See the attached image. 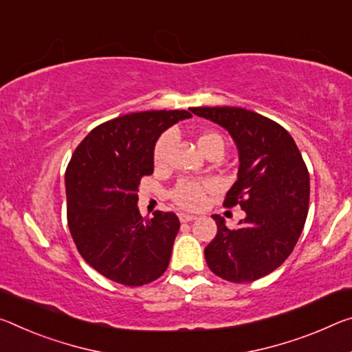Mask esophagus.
<instances>
[{
  "mask_svg": "<svg viewBox=\"0 0 352 352\" xmlns=\"http://www.w3.org/2000/svg\"><path fill=\"white\" fill-rule=\"evenodd\" d=\"M178 219H180V222H191V221L196 219V216L186 214V213H180V214H178Z\"/></svg>",
  "mask_w": 352,
  "mask_h": 352,
  "instance_id": "esophagus-1",
  "label": "esophagus"
}]
</instances>
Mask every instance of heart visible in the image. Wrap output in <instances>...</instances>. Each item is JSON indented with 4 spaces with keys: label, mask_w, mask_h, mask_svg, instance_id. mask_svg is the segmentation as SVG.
<instances>
[{
    "label": "heart",
    "mask_w": 352,
    "mask_h": 352,
    "mask_svg": "<svg viewBox=\"0 0 352 352\" xmlns=\"http://www.w3.org/2000/svg\"><path fill=\"white\" fill-rule=\"evenodd\" d=\"M177 138L172 131H164L153 146V164L158 169H163L169 164L170 152L175 146ZM197 144L202 152L210 156L216 152L224 153V138L219 133L213 130H204L197 138ZM211 182L208 180H191V178H182L175 183V186L170 189L169 196L172 202L185 210H196L204 204L206 191L211 189Z\"/></svg>",
    "instance_id": "b5f03b06"
}]
</instances>
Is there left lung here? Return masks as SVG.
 Wrapping results in <instances>:
<instances>
[{"label":"left lung","mask_w":352,"mask_h":352,"mask_svg":"<svg viewBox=\"0 0 352 352\" xmlns=\"http://www.w3.org/2000/svg\"><path fill=\"white\" fill-rule=\"evenodd\" d=\"M194 114L224 126L239 153L238 180L224 206L239 205L246 217L217 233L205 248L206 265L228 282H254L277 270L293 252L309 213L310 177L299 148L277 122L235 106H199Z\"/></svg>","instance_id":"1"}]
</instances>
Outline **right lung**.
Wrapping results in <instances>:
<instances>
[{
	"label": "right lung",
	"mask_w": 352,
	"mask_h": 352,
	"mask_svg": "<svg viewBox=\"0 0 352 352\" xmlns=\"http://www.w3.org/2000/svg\"><path fill=\"white\" fill-rule=\"evenodd\" d=\"M191 113L142 111L98 125L75 148L65 170L67 222L89 266L126 287L164 274L180 228L175 213L138 210V186L153 174V146Z\"/></svg>",
	"instance_id": "obj_1"
}]
</instances>
